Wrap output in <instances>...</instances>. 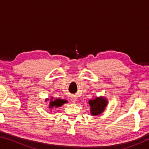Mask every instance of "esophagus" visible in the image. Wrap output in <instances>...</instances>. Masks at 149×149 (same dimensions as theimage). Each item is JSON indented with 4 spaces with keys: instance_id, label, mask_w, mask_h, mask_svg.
Instances as JSON below:
<instances>
[{
    "instance_id": "obj_1",
    "label": "esophagus",
    "mask_w": 149,
    "mask_h": 149,
    "mask_svg": "<svg viewBox=\"0 0 149 149\" xmlns=\"http://www.w3.org/2000/svg\"><path fill=\"white\" fill-rule=\"evenodd\" d=\"M71 100H72V101L74 102V103H75V102H76V100H77L76 98H75V97H72L71 98Z\"/></svg>"
}]
</instances>
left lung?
Listing matches in <instances>:
<instances>
[{"instance_id": "1", "label": "left lung", "mask_w": 149, "mask_h": 149, "mask_svg": "<svg viewBox=\"0 0 149 149\" xmlns=\"http://www.w3.org/2000/svg\"><path fill=\"white\" fill-rule=\"evenodd\" d=\"M108 100L104 97H96L92 100H89L90 113L93 116H99L104 112L108 105Z\"/></svg>"}]
</instances>
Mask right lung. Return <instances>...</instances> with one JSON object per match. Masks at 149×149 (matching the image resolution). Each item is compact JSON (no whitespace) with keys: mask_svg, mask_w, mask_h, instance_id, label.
Instances as JSON below:
<instances>
[{"mask_svg":"<svg viewBox=\"0 0 149 149\" xmlns=\"http://www.w3.org/2000/svg\"><path fill=\"white\" fill-rule=\"evenodd\" d=\"M54 98L53 97H51L50 99H49V98L48 99H45V102H47L48 100H49V108H50V109H52V108H58V107H60L61 106H62L63 104H64V103L66 102V101H65V100H63V99H58V98H56V99H53Z\"/></svg>","mask_w":149,"mask_h":149,"instance_id":"add662e5","label":"right lung"}]
</instances>
